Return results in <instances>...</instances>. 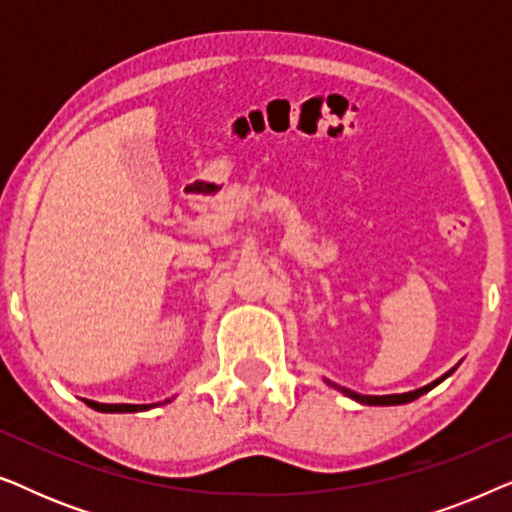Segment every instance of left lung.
<instances>
[{"label": "left lung", "instance_id": "left-lung-1", "mask_svg": "<svg viewBox=\"0 0 512 512\" xmlns=\"http://www.w3.org/2000/svg\"><path fill=\"white\" fill-rule=\"evenodd\" d=\"M454 368H457V366H454ZM454 368H452V370H447V373H445L443 377H438V380H433L431 384H426V387H422V389H415V391H408V394L363 396V394H356V391L347 389V387H338V384H333V382H328V384H331V387H335V389H338V391H342V394H345V396L354 398L356 403H363V405H403V403H410V401H415V398H419V396H422V394H426V391H431L433 387H436V384L443 382L445 377H450V375L454 373Z\"/></svg>", "mask_w": 512, "mask_h": 512}]
</instances>
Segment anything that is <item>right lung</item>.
<instances>
[{
    "instance_id": "1",
    "label": "right lung",
    "mask_w": 512,
    "mask_h": 512,
    "mask_svg": "<svg viewBox=\"0 0 512 512\" xmlns=\"http://www.w3.org/2000/svg\"><path fill=\"white\" fill-rule=\"evenodd\" d=\"M86 405L90 408L97 410V412H144V410H151L156 408V405H132V403H97V401H88V398H83ZM170 403V401H165Z\"/></svg>"
}]
</instances>
